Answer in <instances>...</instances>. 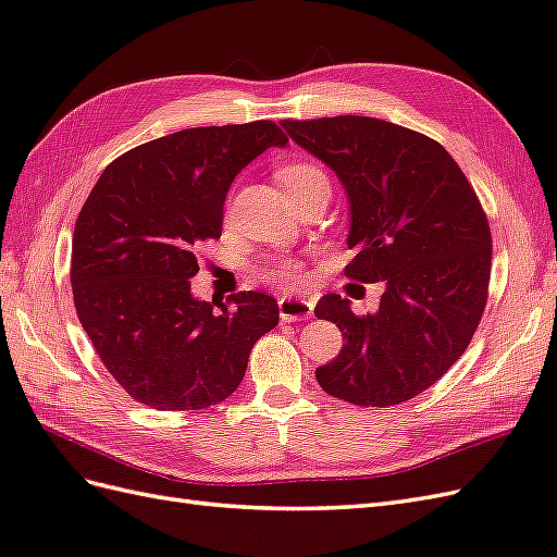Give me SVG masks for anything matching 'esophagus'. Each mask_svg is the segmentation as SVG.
<instances>
[{
	"instance_id": "1",
	"label": "esophagus",
	"mask_w": 557,
	"mask_h": 557,
	"mask_svg": "<svg viewBox=\"0 0 557 557\" xmlns=\"http://www.w3.org/2000/svg\"><path fill=\"white\" fill-rule=\"evenodd\" d=\"M312 315V301L298 296H282L280 298V318L282 322L308 320Z\"/></svg>"
}]
</instances>
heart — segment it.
Here are the masks:
<instances>
[{"label":"heart","mask_w":557,"mask_h":557,"mask_svg":"<svg viewBox=\"0 0 557 557\" xmlns=\"http://www.w3.org/2000/svg\"><path fill=\"white\" fill-rule=\"evenodd\" d=\"M277 176H280L282 188L287 195H294L298 190L308 188V185L326 181L324 171L315 164H308V162L284 166ZM326 183H330V181H326ZM265 277L273 280L275 284H280V287H294V284L298 282V265L294 261H277L273 268H268Z\"/></svg>","instance_id":"1"}]
</instances>
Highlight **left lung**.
Segmentation results:
<instances>
[{
	"mask_svg": "<svg viewBox=\"0 0 557 557\" xmlns=\"http://www.w3.org/2000/svg\"><path fill=\"white\" fill-rule=\"evenodd\" d=\"M280 124L344 185L346 242L358 251L346 275L386 287L364 318L338 294L318 301V320L346 341L315 369L320 388L362 407L400 405L433 386L475 334L490 287V223L433 138L358 115Z\"/></svg>",
	"mask_w": 557,
	"mask_h": 557,
	"instance_id": "left-lung-1",
	"label": "left lung"
}]
</instances>
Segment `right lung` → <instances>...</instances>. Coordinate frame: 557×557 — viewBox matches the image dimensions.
<instances>
[{
  "mask_svg": "<svg viewBox=\"0 0 557 557\" xmlns=\"http://www.w3.org/2000/svg\"><path fill=\"white\" fill-rule=\"evenodd\" d=\"M287 143L265 120L197 126L124 152L94 185L75 223L70 282L84 332L134 400L160 411L223 403L277 324L273 296L207 304L188 280L199 242L221 237L235 176Z\"/></svg>",
  "mask_w": 557,
  "mask_h": 557,
  "instance_id": "add662e5",
  "label": "right lung"
}]
</instances>
